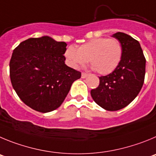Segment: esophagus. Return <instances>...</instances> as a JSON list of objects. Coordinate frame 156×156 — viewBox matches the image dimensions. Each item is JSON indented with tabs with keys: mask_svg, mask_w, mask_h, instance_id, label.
<instances>
[{
	"mask_svg": "<svg viewBox=\"0 0 156 156\" xmlns=\"http://www.w3.org/2000/svg\"><path fill=\"white\" fill-rule=\"evenodd\" d=\"M88 74H87V73H85V72L81 73V78H86V77L88 76Z\"/></svg>",
	"mask_w": 156,
	"mask_h": 156,
	"instance_id": "esophagus-1",
	"label": "esophagus"
}]
</instances>
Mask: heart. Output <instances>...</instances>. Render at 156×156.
Here are the masks:
<instances>
[{
	"label": "heart",
	"instance_id": "1",
	"mask_svg": "<svg viewBox=\"0 0 156 156\" xmlns=\"http://www.w3.org/2000/svg\"><path fill=\"white\" fill-rule=\"evenodd\" d=\"M123 47L115 38H97L81 45L78 50L68 47L64 52L70 66L78 68L87 64L88 60L95 71L101 75L113 72L120 64Z\"/></svg>",
	"mask_w": 156,
	"mask_h": 156
}]
</instances>
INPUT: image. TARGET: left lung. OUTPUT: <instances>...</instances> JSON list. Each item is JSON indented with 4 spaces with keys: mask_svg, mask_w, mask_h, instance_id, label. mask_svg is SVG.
I'll return each mask as SVG.
<instances>
[{
    "mask_svg": "<svg viewBox=\"0 0 156 156\" xmlns=\"http://www.w3.org/2000/svg\"><path fill=\"white\" fill-rule=\"evenodd\" d=\"M113 36L123 47L121 61L113 72L99 77V86L91 90L93 100L109 111L123 109L135 99L144 84L146 63L137 40L120 32Z\"/></svg>",
    "mask_w": 156,
    "mask_h": 156,
    "instance_id": "left-lung-1",
    "label": "left lung"
}]
</instances>
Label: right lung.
<instances>
[{
    "label": "right lung",
    "mask_w": 156,
    "mask_h": 156,
    "mask_svg": "<svg viewBox=\"0 0 156 156\" xmlns=\"http://www.w3.org/2000/svg\"><path fill=\"white\" fill-rule=\"evenodd\" d=\"M67 43L49 36L29 38L14 50L10 78L21 100L41 113L57 109L81 73L64 63Z\"/></svg>",
    "instance_id": "right-lung-1"
}]
</instances>
